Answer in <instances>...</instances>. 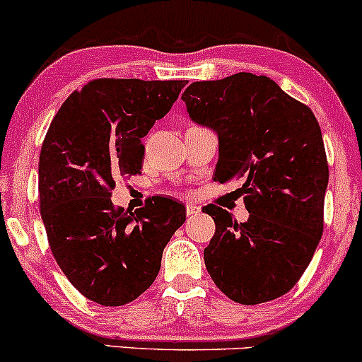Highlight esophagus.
<instances>
[{
	"label": "esophagus",
	"mask_w": 362,
	"mask_h": 362,
	"mask_svg": "<svg viewBox=\"0 0 362 362\" xmlns=\"http://www.w3.org/2000/svg\"><path fill=\"white\" fill-rule=\"evenodd\" d=\"M198 212H200V206L194 205V203H186V215H188V217L197 215Z\"/></svg>",
	"instance_id": "34e87169"
}]
</instances>
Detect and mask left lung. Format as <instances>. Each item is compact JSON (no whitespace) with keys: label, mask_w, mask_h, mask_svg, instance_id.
Wrapping results in <instances>:
<instances>
[{"label":"left lung","mask_w":362,"mask_h":362,"mask_svg":"<svg viewBox=\"0 0 362 362\" xmlns=\"http://www.w3.org/2000/svg\"><path fill=\"white\" fill-rule=\"evenodd\" d=\"M194 123L218 136L215 181L241 180L246 222L209 205L215 234L203 250L229 299L259 304L296 286L323 234L328 162L318 121L274 80L235 73L194 82L181 95Z\"/></svg>","instance_id":"1"}]
</instances>
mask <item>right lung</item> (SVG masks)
Wrapping results in <instances>:
<instances>
[{"label":"right lung","mask_w":362,"mask_h":362,"mask_svg":"<svg viewBox=\"0 0 362 362\" xmlns=\"http://www.w3.org/2000/svg\"><path fill=\"white\" fill-rule=\"evenodd\" d=\"M186 80L97 78L64 100L39 157V206L52 257L76 291L103 306L135 301L185 224L181 203L152 198L129 212L111 202L117 177L140 174L141 144Z\"/></svg>","instance_id":"obj_1"}]
</instances>
